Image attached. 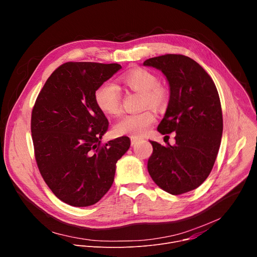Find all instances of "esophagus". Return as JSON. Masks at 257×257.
Returning a JSON list of instances; mask_svg holds the SVG:
<instances>
[{
    "label": "esophagus",
    "instance_id": "34e87169",
    "mask_svg": "<svg viewBox=\"0 0 257 257\" xmlns=\"http://www.w3.org/2000/svg\"><path fill=\"white\" fill-rule=\"evenodd\" d=\"M141 139L140 138H137V137H131V144L132 145H135L137 142H139Z\"/></svg>",
    "mask_w": 257,
    "mask_h": 257
}]
</instances>
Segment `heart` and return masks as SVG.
Masks as SVG:
<instances>
[{"label": "heart", "mask_w": 257, "mask_h": 257, "mask_svg": "<svg viewBox=\"0 0 257 257\" xmlns=\"http://www.w3.org/2000/svg\"><path fill=\"white\" fill-rule=\"evenodd\" d=\"M120 82L133 91L142 94V106L162 107L168 98V91L159 84V78L153 72L142 68L130 70L119 78ZM94 102L104 115L118 116L121 113V93L118 87L109 81L101 83L94 91ZM157 116L151 111L130 114L120 119L114 126L117 135H131L132 137L143 136L156 122Z\"/></svg>", "instance_id": "1"}]
</instances>
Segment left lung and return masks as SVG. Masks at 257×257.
<instances>
[{"label": "left lung", "instance_id": "8db88e82", "mask_svg": "<svg viewBox=\"0 0 257 257\" xmlns=\"http://www.w3.org/2000/svg\"><path fill=\"white\" fill-rule=\"evenodd\" d=\"M143 66L162 71L169 82V103L158 131L176 133L175 145L151 141L149 173L166 192L186 193L202 184L215 162L223 134L221 100L210 76L189 57L168 54Z\"/></svg>", "mask_w": 257, "mask_h": 257}]
</instances>
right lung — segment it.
Listing matches in <instances>:
<instances>
[{
  "label": "right lung",
  "mask_w": 257,
  "mask_h": 257,
  "mask_svg": "<svg viewBox=\"0 0 257 257\" xmlns=\"http://www.w3.org/2000/svg\"><path fill=\"white\" fill-rule=\"evenodd\" d=\"M119 64L68 62L57 68L35 100L31 134L39 170L53 193L77 207L96 203L111 188L118 160L129 150L122 136L101 144L108 122L94 91Z\"/></svg>",
  "instance_id": "obj_1"
}]
</instances>
